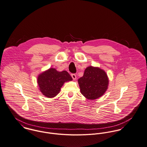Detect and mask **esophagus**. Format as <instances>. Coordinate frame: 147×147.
I'll list each match as a JSON object with an SVG mask.
<instances>
[{
  "instance_id": "1",
  "label": "esophagus",
  "mask_w": 147,
  "mask_h": 147,
  "mask_svg": "<svg viewBox=\"0 0 147 147\" xmlns=\"http://www.w3.org/2000/svg\"><path fill=\"white\" fill-rule=\"evenodd\" d=\"M71 76L72 78L74 79V80H75V79H76V78H77L76 75L75 74H71Z\"/></svg>"
}]
</instances>
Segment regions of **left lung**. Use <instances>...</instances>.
<instances>
[{
	"label": "left lung",
	"instance_id": "obj_1",
	"mask_svg": "<svg viewBox=\"0 0 147 147\" xmlns=\"http://www.w3.org/2000/svg\"><path fill=\"white\" fill-rule=\"evenodd\" d=\"M81 93L88 100H95L107 90L109 78L106 72L98 67H88L78 80Z\"/></svg>",
	"mask_w": 147,
	"mask_h": 147
}]
</instances>
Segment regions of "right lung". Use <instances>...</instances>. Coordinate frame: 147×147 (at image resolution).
<instances>
[{
	"instance_id": "obj_1",
	"label": "right lung",
	"mask_w": 147,
	"mask_h": 147,
	"mask_svg": "<svg viewBox=\"0 0 147 147\" xmlns=\"http://www.w3.org/2000/svg\"><path fill=\"white\" fill-rule=\"evenodd\" d=\"M72 79L67 71H58L54 68H50L38 75L37 83L43 95L48 98H53L60 92L65 82Z\"/></svg>"
}]
</instances>
